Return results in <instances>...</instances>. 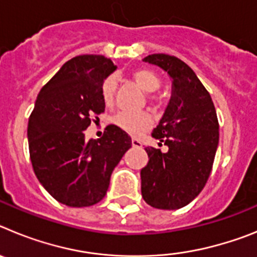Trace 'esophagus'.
Segmentation results:
<instances>
[{
  "label": "esophagus",
  "instance_id": "34e87169",
  "mask_svg": "<svg viewBox=\"0 0 257 257\" xmlns=\"http://www.w3.org/2000/svg\"><path fill=\"white\" fill-rule=\"evenodd\" d=\"M131 143H133L134 148H142V147H143L142 142H140V140H138V139H133V140H131Z\"/></svg>",
  "mask_w": 257,
  "mask_h": 257
}]
</instances>
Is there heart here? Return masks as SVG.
Segmentation results:
<instances>
[{"label": "heart", "instance_id": "obj_1", "mask_svg": "<svg viewBox=\"0 0 257 257\" xmlns=\"http://www.w3.org/2000/svg\"><path fill=\"white\" fill-rule=\"evenodd\" d=\"M131 77L145 92H149V100L153 101V103L161 100L160 95L156 94L154 91L161 87L162 81H161V77L154 70L149 69V68H139V69L134 70L131 73ZM115 88H117L115 77H105L100 86V97L104 105L112 106L114 104ZM113 122H114L115 126L119 127L124 133L130 134L133 136H140L153 124V118L147 112H121L115 115Z\"/></svg>", "mask_w": 257, "mask_h": 257}]
</instances>
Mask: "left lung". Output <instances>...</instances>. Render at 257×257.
<instances>
[{
	"instance_id": "8db88e82",
	"label": "left lung",
	"mask_w": 257,
	"mask_h": 257,
	"mask_svg": "<svg viewBox=\"0 0 257 257\" xmlns=\"http://www.w3.org/2000/svg\"><path fill=\"white\" fill-rule=\"evenodd\" d=\"M144 61L170 74L172 96L152 133L169 151L145 148L149 161L140 171L142 196L154 208L178 210L196 198L210 178L219 121L210 94L189 65L167 54H152Z\"/></svg>"
}]
</instances>
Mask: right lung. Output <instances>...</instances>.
<instances>
[{
	"mask_svg": "<svg viewBox=\"0 0 257 257\" xmlns=\"http://www.w3.org/2000/svg\"><path fill=\"white\" fill-rule=\"evenodd\" d=\"M115 69L103 55L68 60L41 88L28 122L32 167L42 187L69 207H88L106 194L110 175L131 148V138L114 124L100 139L83 131L105 105L100 86Z\"/></svg>",
	"mask_w": 257,
	"mask_h": 257,
	"instance_id": "add662e5",
	"label": "right lung"
}]
</instances>
